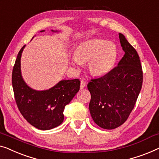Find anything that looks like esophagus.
Returning a JSON list of instances; mask_svg holds the SVG:
<instances>
[{
	"mask_svg": "<svg viewBox=\"0 0 159 159\" xmlns=\"http://www.w3.org/2000/svg\"><path fill=\"white\" fill-rule=\"evenodd\" d=\"M86 85V82L84 81V80H81L80 81V89H84Z\"/></svg>",
	"mask_w": 159,
	"mask_h": 159,
	"instance_id": "esophagus-1",
	"label": "esophagus"
}]
</instances>
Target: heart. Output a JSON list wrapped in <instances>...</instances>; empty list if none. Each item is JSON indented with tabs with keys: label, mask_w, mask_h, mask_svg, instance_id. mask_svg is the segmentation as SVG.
Masks as SVG:
<instances>
[{
	"label": "heart",
	"mask_w": 159,
	"mask_h": 159,
	"mask_svg": "<svg viewBox=\"0 0 159 159\" xmlns=\"http://www.w3.org/2000/svg\"><path fill=\"white\" fill-rule=\"evenodd\" d=\"M75 55L70 57V64L79 70L89 61V69L93 75L108 73L115 66L117 51L113 42L101 38H93L83 42L77 47Z\"/></svg>",
	"instance_id": "obj_1"
}]
</instances>
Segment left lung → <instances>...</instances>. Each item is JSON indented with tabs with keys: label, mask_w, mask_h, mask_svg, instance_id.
Masks as SVG:
<instances>
[{
	"label": "left lung",
	"mask_w": 159,
	"mask_h": 159,
	"mask_svg": "<svg viewBox=\"0 0 159 159\" xmlns=\"http://www.w3.org/2000/svg\"><path fill=\"white\" fill-rule=\"evenodd\" d=\"M125 55L117 66L108 73L88 84L91 93L89 111L93 121L100 127L112 129L126 121L141 90L143 70L139 55L119 34Z\"/></svg>",
	"instance_id": "obj_1"
}]
</instances>
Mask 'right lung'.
<instances>
[{"instance_id":"right-lung-1","label":"right lung","mask_w":159,"mask_h":159,"mask_svg":"<svg viewBox=\"0 0 159 159\" xmlns=\"http://www.w3.org/2000/svg\"><path fill=\"white\" fill-rule=\"evenodd\" d=\"M24 47L19 52L12 71L16 103L22 116L32 126L42 130L52 129L63 122L65 107L79 91L80 81L78 79L62 80L45 91L31 89L21 73V57Z\"/></svg>"}]
</instances>
